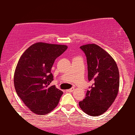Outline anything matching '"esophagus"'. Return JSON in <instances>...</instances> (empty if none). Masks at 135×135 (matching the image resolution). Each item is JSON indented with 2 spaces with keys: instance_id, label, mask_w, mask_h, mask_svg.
<instances>
[{
  "instance_id": "obj_1",
  "label": "esophagus",
  "mask_w": 135,
  "mask_h": 135,
  "mask_svg": "<svg viewBox=\"0 0 135 135\" xmlns=\"http://www.w3.org/2000/svg\"><path fill=\"white\" fill-rule=\"evenodd\" d=\"M74 89V88H70V89H67V90H66V91H67V92H73Z\"/></svg>"
}]
</instances>
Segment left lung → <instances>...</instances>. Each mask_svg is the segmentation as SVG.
Returning a JSON list of instances; mask_svg holds the SVG:
<instances>
[{"mask_svg": "<svg viewBox=\"0 0 135 135\" xmlns=\"http://www.w3.org/2000/svg\"><path fill=\"white\" fill-rule=\"evenodd\" d=\"M80 48L86 55L88 80L93 84L79 105L88 115H100L112 105L118 94V67L112 57L98 45L86 44Z\"/></svg>", "mask_w": 135, "mask_h": 135, "instance_id": "8db88e82", "label": "left lung"}]
</instances>
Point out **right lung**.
Listing matches in <instances>:
<instances>
[{
    "mask_svg": "<svg viewBox=\"0 0 135 135\" xmlns=\"http://www.w3.org/2000/svg\"><path fill=\"white\" fill-rule=\"evenodd\" d=\"M65 45L37 42L30 46L20 57L14 75L16 91L33 113L45 115L57 106L63 94L54 86L51 70L55 60L66 50Z\"/></svg>",
    "mask_w": 135,
    "mask_h": 135,
    "instance_id": "1",
    "label": "right lung"
}]
</instances>
